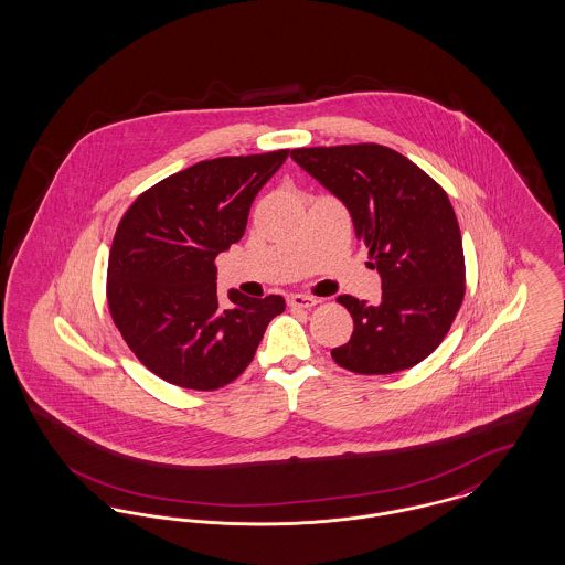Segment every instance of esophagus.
I'll return each instance as SVG.
<instances>
[{
  "mask_svg": "<svg viewBox=\"0 0 565 565\" xmlns=\"http://www.w3.org/2000/svg\"><path fill=\"white\" fill-rule=\"evenodd\" d=\"M288 305L292 309H311L313 305H318V298L316 296L292 295L288 296Z\"/></svg>",
  "mask_w": 565,
  "mask_h": 565,
  "instance_id": "34e87169",
  "label": "esophagus"
}]
</instances>
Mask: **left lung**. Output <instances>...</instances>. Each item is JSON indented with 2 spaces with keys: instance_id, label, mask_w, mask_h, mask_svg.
<instances>
[{
  "instance_id": "left-lung-1",
  "label": "left lung",
  "mask_w": 565,
  "mask_h": 565,
  "mask_svg": "<svg viewBox=\"0 0 565 565\" xmlns=\"http://www.w3.org/2000/svg\"><path fill=\"white\" fill-rule=\"evenodd\" d=\"M290 157L350 210L355 237L381 275V302L350 295L351 339L332 350L358 375H392L426 360L466 292L461 233L447 192L401 152L379 143L296 148Z\"/></svg>"
}]
</instances>
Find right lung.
I'll return each instance as SVG.
<instances>
[{"instance_id": "right-lung-1", "label": "right lung", "mask_w": 565, "mask_h": 565, "mask_svg": "<svg viewBox=\"0 0 565 565\" xmlns=\"http://www.w3.org/2000/svg\"><path fill=\"white\" fill-rule=\"evenodd\" d=\"M290 150L201 161L141 192L108 263L111 320L137 360L167 383L212 392L254 360L279 295L220 302L215 256L239 242L249 207Z\"/></svg>"}]
</instances>
